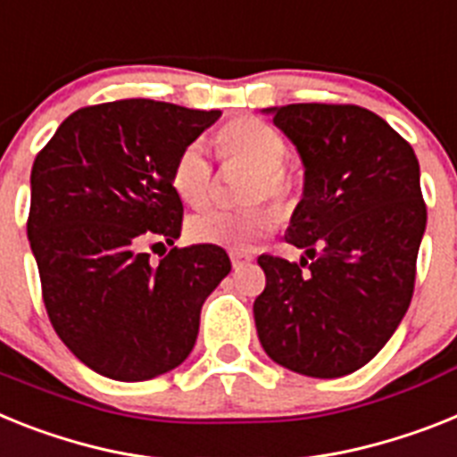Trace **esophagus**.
I'll use <instances>...</instances> for the list:
<instances>
[{
  "label": "esophagus",
  "instance_id": "obj_1",
  "mask_svg": "<svg viewBox=\"0 0 457 457\" xmlns=\"http://www.w3.org/2000/svg\"><path fill=\"white\" fill-rule=\"evenodd\" d=\"M229 260H232V267H235V270H239V267H244L246 262H251L253 255L251 253H244V251H229Z\"/></svg>",
  "mask_w": 457,
  "mask_h": 457
}]
</instances>
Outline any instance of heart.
I'll list each match as a JSON object with an SVG mask.
<instances>
[{
  "mask_svg": "<svg viewBox=\"0 0 457 457\" xmlns=\"http://www.w3.org/2000/svg\"><path fill=\"white\" fill-rule=\"evenodd\" d=\"M218 151L241 160L253 170L246 199H271L278 209L290 204L295 193L293 174L286 170L287 144L278 129L258 118H237L218 132ZM171 187L190 206H204L211 195V162L204 144H187L171 167ZM278 222L276 209L255 204L248 209H211L187 220V235L197 244L246 248Z\"/></svg>",
  "mask_w": 457,
  "mask_h": 457,
  "instance_id": "heart-1",
  "label": "heart"
}]
</instances>
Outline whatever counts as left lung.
<instances>
[{
    "label": "left lung",
    "instance_id": "1",
    "mask_svg": "<svg viewBox=\"0 0 457 457\" xmlns=\"http://www.w3.org/2000/svg\"><path fill=\"white\" fill-rule=\"evenodd\" d=\"M304 164L286 241L306 258L260 255L253 304L264 353L304 377L365 367L402 323L428 209L416 153L377 113L353 104L264 109Z\"/></svg>",
    "mask_w": 457,
    "mask_h": 457
}]
</instances>
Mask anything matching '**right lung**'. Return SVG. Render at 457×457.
Listing matches in <instances>:
<instances>
[{
  "mask_svg": "<svg viewBox=\"0 0 457 457\" xmlns=\"http://www.w3.org/2000/svg\"><path fill=\"white\" fill-rule=\"evenodd\" d=\"M218 118L153 99L86 106L34 160L27 237L46 312L102 377L148 381L181 365L202 304L232 270L211 244L175 246L160 263L145 251L181 237L171 167Z\"/></svg>",
  "mask_w": 457,
  "mask_h": 457,
  "instance_id": "1",
  "label": "right lung"
}]
</instances>
